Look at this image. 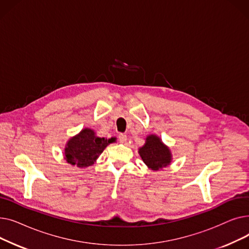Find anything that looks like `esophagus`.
<instances>
[{
	"instance_id": "34e87169",
	"label": "esophagus",
	"mask_w": 249,
	"mask_h": 249,
	"mask_svg": "<svg viewBox=\"0 0 249 249\" xmlns=\"http://www.w3.org/2000/svg\"><path fill=\"white\" fill-rule=\"evenodd\" d=\"M119 141H120V143H122V144H124V143H126V141H127V136L125 134H120Z\"/></svg>"
}]
</instances>
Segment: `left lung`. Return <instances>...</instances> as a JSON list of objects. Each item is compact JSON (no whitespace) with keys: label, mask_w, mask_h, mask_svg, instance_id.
Wrapping results in <instances>:
<instances>
[{"label":"left lung","mask_w":249,"mask_h":249,"mask_svg":"<svg viewBox=\"0 0 249 249\" xmlns=\"http://www.w3.org/2000/svg\"><path fill=\"white\" fill-rule=\"evenodd\" d=\"M138 153L143 162L154 172H158L169 165L173 160L171 149L156 134H149L146 136L144 145L138 148Z\"/></svg>","instance_id":"1"}]
</instances>
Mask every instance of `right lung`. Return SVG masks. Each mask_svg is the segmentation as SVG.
Listing matches in <instances>:
<instances>
[{
	"label": "right lung",
	"instance_id": "right-lung-1",
	"mask_svg": "<svg viewBox=\"0 0 249 249\" xmlns=\"http://www.w3.org/2000/svg\"><path fill=\"white\" fill-rule=\"evenodd\" d=\"M115 141L116 137H99L93 129L84 128L65 143L64 160L73 166L86 168L93 165L104 149Z\"/></svg>",
	"mask_w": 249,
	"mask_h": 249
}]
</instances>
